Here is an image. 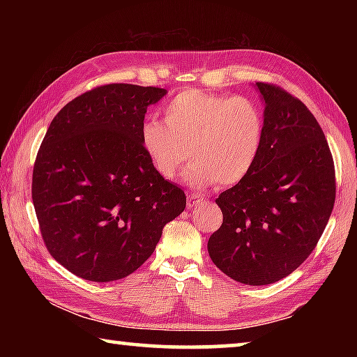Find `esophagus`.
<instances>
[{"label": "esophagus", "mask_w": 357, "mask_h": 357, "mask_svg": "<svg viewBox=\"0 0 357 357\" xmlns=\"http://www.w3.org/2000/svg\"><path fill=\"white\" fill-rule=\"evenodd\" d=\"M203 202V198L200 195H195V193H189L187 195V206L193 208V206H198Z\"/></svg>", "instance_id": "obj_1"}]
</instances>
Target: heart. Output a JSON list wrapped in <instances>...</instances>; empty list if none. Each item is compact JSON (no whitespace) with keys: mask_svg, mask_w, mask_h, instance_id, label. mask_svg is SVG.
<instances>
[{"mask_svg":"<svg viewBox=\"0 0 357 357\" xmlns=\"http://www.w3.org/2000/svg\"><path fill=\"white\" fill-rule=\"evenodd\" d=\"M164 121H144L140 129L144 154L164 179L190 157V184L229 187L249 176L261 155L264 110L245 96L184 89L167 102Z\"/></svg>","mask_w":357,"mask_h":357,"instance_id":"b5f03b06","label":"heart"}]
</instances>
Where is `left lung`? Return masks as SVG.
<instances>
[{
  "instance_id": "8db88e82",
  "label": "left lung",
  "mask_w": 357,
  "mask_h": 357,
  "mask_svg": "<svg viewBox=\"0 0 357 357\" xmlns=\"http://www.w3.org/2000/svg\"><path fill=\"white\" fill-rule=\"evenodd\" d=\"M257 86L266 116L261 155L249 176L215 200L223 222L208 252L233 280L269 285L317 247L335 203V168L309 108L277 84Z\"/></svg>"
}]
</instances>
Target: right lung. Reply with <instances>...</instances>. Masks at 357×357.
<instances>
[{
    "label": "right lung",
    "instance_id": "add662e5",
    "mask_svg": "<svg viewBox=\"0 0 357 357\" xmlns=\"http://www.w3.org/2000/svg\"><path fill=\"white\" fill-rule=\"evenodd\" d=\"M165 93L96 86L66 104L42 140L31 185L42 239L84 280L134 273L185 208L184 190L154 172L140 143L144 113Z\"/></svg>",
    "mask_w": 357,
    "mask_h": 357
}]
</instances>
